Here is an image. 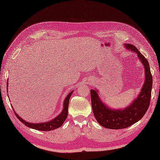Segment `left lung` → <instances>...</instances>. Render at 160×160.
<instances>
[{
    "label": "left lung",
    "instance_id": "obj_1",
    "mask_svg": "<svg viewBox=\"0 0 160 160\" xmlns=\"http://www.w3.org/2000/svg\"><path fill=\"white\" fill-rule=\"evenodd\" d=\"M127 50L138 54V58L144 67L145 80L140 92L132 102L124 108L113 109L101 100L97 89H91V105L93 115L101 126L110 129H121L130 127L140 120L147 111L150 104L152 85V75L147 58L135 46L125 44Z\"/></svg>",
    "mask_w": 160,
    "mask_h": 160
}]
</instances>
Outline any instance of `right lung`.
I'll use <instances>...</instances> for the list:
<instances>
[{"instance_id":"1","label":"right lung","mask_w":160,"mask_h":160,"mask_svg":"<svg viewBox=\"0 0 160 160\" xmlns=\"http://www.w3.org/2000/svg\"><path fill=\"white\" fill-rule=\"evenodd\" d=\"M7 86H8V82H7ZM73 92V91H71V92L67 95V96L65 98V99H64V103H63V109L62 112H61V113L58 115L57 117L52 119V120L47 121L45 122H41V123H31V122H28L25 120H24L22 118H20L19 115L16 113V111L14 110L13 109V110L18 120L21 122L22 123H23L25 126H27V127H28L31 128L36 129V130H38V131H49L55 130V129L60 127L67 119V115H68V106H69V99Z\"/></svg>"}]
</instances>
